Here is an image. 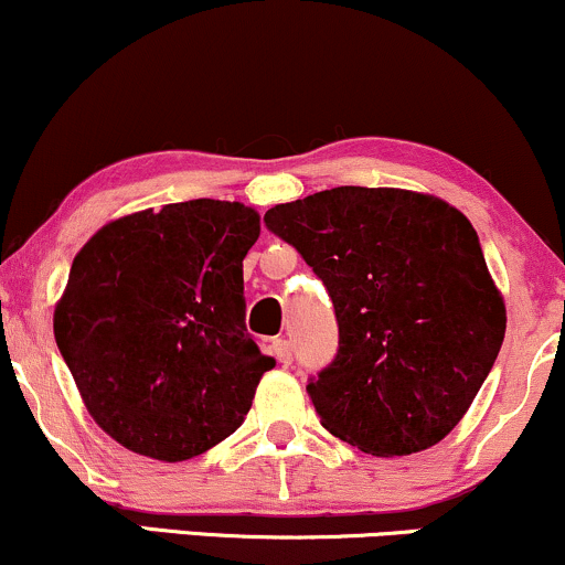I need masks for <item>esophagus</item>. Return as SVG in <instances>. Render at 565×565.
Instances as JSON below:
<instances>
[{
	"label": "esophagus",
	"mask_w": 565,
	"mask_h": 565,
	"mask_svg": "<svg viewBox=\"0 0 565 565\" xmlns=\"http://www.w3.org/2000/svg\"><path fill=\"white\" fill-rule=\"evenodd\" d=\"M270 350H274L278 364H284V366L291 364V345L287 340H281V337H278V340L270 342Z\"/></svg>",
	"instance_id": "1"
}]
</instances>
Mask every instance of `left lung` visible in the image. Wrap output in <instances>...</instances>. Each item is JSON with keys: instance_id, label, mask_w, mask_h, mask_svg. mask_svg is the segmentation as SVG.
<instances>
[{"instance_id": "left-lung-1", "label": "left lung", "mask_w": 565, "mask_h": 565, "mask_svg": "<svg viewBox=\"0 0 565 565\" xmlns=\"http://www.w3.org/2000/svg\"><path fill=\"white\" fill-rule=\"evenodd\" d=\"M265 225L334 302L340 348L308 382L321 425L374 457L449 436L508 327L470 220L427 193L340 185L276 204Z\"/></svg>"}]
</instances>
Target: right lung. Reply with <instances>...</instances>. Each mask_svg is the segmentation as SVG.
Here are the masks:
<instances>
[{"mask_svg":"<svg viewBox=\"0 0 565 565\" xmlns=\"http://www.w3.org/2000/svg\"><path fill=\"white\" fill-rule=\"evenodd\" d=\"M260 215L193 199L103 225L71 265L55 342L84 406L142 457L183 462L244 423L276 366L244 327Z\"/></svg>","mask_w":565,"mask_h":565,"instance_id":"obj_1","label":"right lung"}]
</instances>
